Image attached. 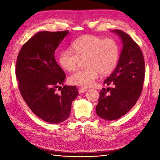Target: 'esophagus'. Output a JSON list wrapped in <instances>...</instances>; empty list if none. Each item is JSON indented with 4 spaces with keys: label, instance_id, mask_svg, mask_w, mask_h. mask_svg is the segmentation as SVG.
<instances>
[{
    "label": "esophagus",
    "instance_id": "1",
    "mask_svg": "<svg viewBox=\"0 0 160 160\" xmlns=\"http://www.w3.org/2000/svg\"><path fill=\"white\" fill-rule=\"evenodd\" d=\"M78 91H79V93H85V92L88 91V89H87L86 88H80Z\"/></svg>",
    "mask_w": 160,
    "mask_h": 160
}]
</instances>
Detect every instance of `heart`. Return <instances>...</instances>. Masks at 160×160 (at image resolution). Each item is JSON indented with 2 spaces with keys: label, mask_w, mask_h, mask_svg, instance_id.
Here are the masks:
<instances>
[{
  "label": "heart",
  "mask_w": 160,
  "mask_h": 160,
  "mask_svg": "<svg viewBox=\"0 0 160 160\" xmlns=\"http://www.w3.org/2000/svg\"><path fill=\"white\" fill-rule=\"evenodd\" d=\"M73 51L65 50L60 53L59 62L62 69L72 71L77 69L81 60H85V69L77 71L69 77L71 83L90 87L99 73L106 75L117 65L119 49L117 42L112 38H101L85 35L77 38L72 44Z\"/></svg>",
  "instance_id": "heart-1"
}]
</instances>
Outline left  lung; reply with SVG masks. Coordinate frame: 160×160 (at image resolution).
Masks as SVG:
<instances>
[{
	"instance_id": "left-lung-1",
	"label": "left lung",
	"mask_w": 160,
	"mask_h": 160,
	"mask_svg": "<svg viewBox=\"0 0 160 160\" xmlns=\"http://www.w3.org/2000/svg\"><path fill=\"white\" fill-rule=\"evenodd\" d=\"M112 32L119 37L123 47L116 68L103 81L113 87L100 91L95 108L99 118L109 121L122 117L135 105L142 93L145 77L144 59L138 45L122 31Z\"/></svg>"
}]
</instances>
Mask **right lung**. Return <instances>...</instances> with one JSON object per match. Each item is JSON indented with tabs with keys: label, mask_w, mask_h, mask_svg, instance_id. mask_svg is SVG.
<instances>
[{
	"label": "right lung",
	"mask_w": 160,
	"mask_h": 160,
	"mask_svg": "<svg viewBox=\"0 0 160 160\" xmlns=\"http://www.w3.org/2000/svg\"><path fill=\"white\" fill-rule=\"evenodd\" d=\"M69 31H41L31 37L18 53L16 77L23 99L38 118L50 123L68 119L71 105L79 95L75 86L63 85L64 71L57 64L55 52Z\"/></svg>",
	"instance_id": "1"
}]
</instances>
